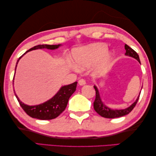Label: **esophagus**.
Listing matches in <instances>:
<instances>
[{
    "mask_svg": "<svg viewBox=\"0 0 156 156\" xmlns=\"http://www.w3.org/2000/svg\"><path fill=\"white\" fill-rule=\"evenodd\" d=\"M78 83H79V84H80V86H83V85H85L86 82V80H83V79H81V80H79Z\"/></svg>",
    "mask_w": 156,
    "mask_h": 156,
    "instance_id": "1",
    "label": "esophagus"
}]
</instances>
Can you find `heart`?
<instances>
[{"label": "heart", "mask_w": 156, "mask_h": 156, "mask_svg": "<svg viewBox=\"0 0 156 156\" xmlns=\"http://www.w3.org/2000/svg\"><path fill=\"white\" fill-rule=\"evenodd\" d=\"M108 50L106 45L103 44H93L88 46L79 48L73 52V57L76 67L80 69L88 68L104 57ZM111 57L106 55L102 59L98 70L103 73L110 67Z\"/></svg>", "instance_id": "obj_1"}]
</instances>
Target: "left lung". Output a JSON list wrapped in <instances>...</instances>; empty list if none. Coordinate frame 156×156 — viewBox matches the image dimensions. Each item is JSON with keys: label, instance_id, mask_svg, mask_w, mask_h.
Masks as SVG:
<instances>
[{"label": "left lung", "instance_id": "8db88e82", "mask_svg": "<svg viewBox=\"0 0 156 156\" xmlns=\"http://www.w3.org/2000/svg\"><path fill=\"white\" fill-rule=\"evenodd\" d=\"M124 48H125V50H126V53H125V55L126 56H129V57H131L133 58H136V60L138 61L140 63L139 56L136 51L133 50L131 48H130L129 45L126 44H125ZM94 88H95V92H96L95 99L93 103L94 109H95V111L99 115H101V117H106V118H117V117H122V116L126 115H128L130 112L134 108V107L136 106L140 95V92L139 95L136 99V101H135L133 104H132L131 106L128 107V108H124V109H120V110H113V109L109 108L108 107H107L106 105H104L101 99L98 88H97L95 86H94Z\"/></svg>", "mask_w": 156, "mask_h": 156}]
</instances>
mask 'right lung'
<instances>
[{
    "instance_id": "1",
    "label": "right lung",
    "mask_w": 156,
    "mask_h": 156,
    "mask_svg": "<svg viewBox=\"0 0 156 156\" xmlns=\"http://www.w3.org/2000/svg\"><path fill=\"white\" fill-rule=\"evenodd\" d=\"M61 44H43L36 45V46L30 48L29 50L25 52L24 54L21 57H20L19 59H18L16 65V68L20 58L24 55L26 54L27 52H29V51L37 49H44V48H46V49L48 50H55L61 46ZM16 68H15V73H16ZM14 80V76L13 78V84ZM76 84H77V82L75 81V82L69 84V85L62 86V87L60 88V90L57 92V93L52 98H51L49 100L44 102V103L36 106H28L27 104H25L24 103H23L21 101H20V99L18 98L16 94H15V95H16V98L18 101H19L20 106L22 107V108L24 110V111L29 116L33 117V118L42 119V120L52 119L56 118V117H57L66 109V106H67L69 98H70V96L72 95L76 90Z\"/></svg>"
}]
</instances>
